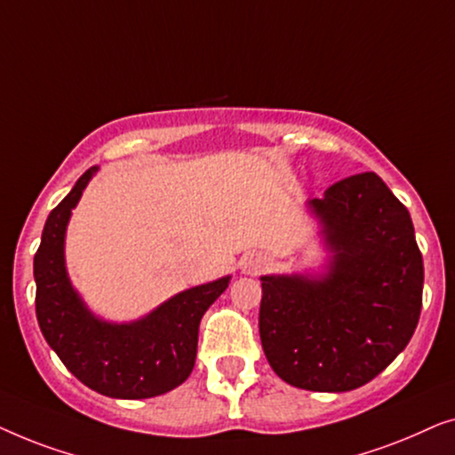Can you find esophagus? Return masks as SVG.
Segmentation results:
<instances>
[{
	"label": "esophagus",
	"instance_id": "1",
	"mask_svg": "<svg viewBox=\"0 0 455 455\" xmlns=\"http://www.w3.org/2000/svg\"><path fill=\"white\" fill-rule=\"evenodd\" d=\"M269 267V259L265 254H246L244 259L240 260V271L246 273V275H259L260 271H265Z\"/></svg>",
	"mask_w": 455,
	"mask_h": 455
}]
</instances>
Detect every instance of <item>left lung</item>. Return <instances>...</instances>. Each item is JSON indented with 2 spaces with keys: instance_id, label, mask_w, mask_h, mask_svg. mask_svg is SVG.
<instances>
[{
  "instance_id": "obj_1",
  "label": "left lung",
  "mask_w": 455,
  "mask_h": 455,
  "mask_svg": "<svg viewBox=\"0 0 455 455\" xmlns=\"http://www.w3.org/2000/svg\"><path fill=\"white\" fill-rule=\"evenodd\" d=\"M307 207L331 254L319 275L260 277V344L285 383L339 394L408 346L425 269L408 209L377 173L339 180Z\"/></svg>"
}]
</instances>
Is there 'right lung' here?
Returning a JSON list of instances; mask_svg holds the SVG:
<instances>
[{
	"label": "right lung",
	"mask_w": 455,
	"mask_h": 455,
	"mask_svg": "<svg viewBox=\"0 0 455 455\" xmlns=\"http://www.w3.org/2000/svg\"><path fill=\"white\" fill-rule=\"evenodd\" d=\"M97 170L91 167L78 178L43 228L35 254L36 321L52 350L86 387L117 400H145L188 379L203 315L226 291L232 275L180 291L136 321L97 316L74 290L64 252L72 209Z\"/></svg>",
	"instance_id": "add662e5"
}]
</instances>
